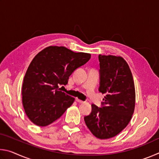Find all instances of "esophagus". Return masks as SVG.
<instances>
[{
  "mask_svg": "<svg viewBox=\"0 0 159 159\" xmlns=\"http://www.w3.org/2000/svg\"><path fill=\"white\" fill-rule=\"evenodd\" d=\"M76 101L77 102H79V103H80V104L84 103V102H83V101H82V100H80V99H78V98H76Z\"/></svg>",
  "mask_w": 159,
  "mask_h": 159,
  "instance_id": "1",
  "label": "esophagus"
}]
</instances>
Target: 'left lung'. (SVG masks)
Here are the masks:
<instances>
[{
	"mask_svg": "<svg viewBox=\"0 0 159 159\" xmlns=\"http://www.w3.org/2000/svg\"><path fill=\"white\" fill-rule=\"evenodd\" d=\"M99 91L105 94L102 107L92 104L90 114L84 120L96 138L101 139L117 135L130 122L135 105L134 80L128 63L120 56H98Z\"/></svg>",
	"mask_w": 159,
	"mask_h": 159,
	"instance_id": "obj_1",
	"label": "left lung"
}]
</instances>
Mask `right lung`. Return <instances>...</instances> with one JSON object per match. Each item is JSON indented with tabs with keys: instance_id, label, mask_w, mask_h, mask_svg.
<instances>
[{
	"instance_id": "obj_1",
	"label": "right lung",
	"mask_w": 159,
	"mask_h": 159,
	"mask_svg": "<svg viewBox=\"0 0 159 159\" xmlns=\"http://www.w3.org/2000/svg\"><path fill=\"white\" fill-rule=\"evenodd\" d=\"M91 55L74 52L63 46L45 48L29 64L22 85V104L35 125L46 126L60 118L74 98L61 92L69 76L89 61Z\"/></svg>"
}]
</instances>
